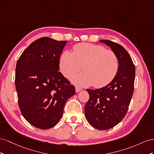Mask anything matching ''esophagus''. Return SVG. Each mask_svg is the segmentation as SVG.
<instances>
[{"mask_svg": "<svg viewBox=\"0 0 154 154\" xmlns=\"http://www.w3.org/2000/svg\"><path fill=\"white\" fill-rule=\"evenodd\" d=\"M81 90H82L81 88L76 86V88H75V91H76V92H79V91H80Z\"/></svg>", "mask_w": 154, "mask_h": 154, "instance_id": "obj_1", "label": "esophagus"}]
</instances>
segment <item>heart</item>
<instances>
[{"label":"heart","mask_w":154,"mask_h":154,"mask_svg":"<svg viewBox=\"0 0 154 154\" xmlns=\"http://www.w3.org/2000/svg\"><path fill=\"white\" fill-rule=\"evenodd\" d=\"M59 66L60 72L66 78L72 77L82 68L85 70L74 77L73 81L76 84L101 88L114 79L119 63L113 51L101 45L81 43L73 47V52L65 51L61 55Z\"/></svg>","instance_id":"1"}]
</instances>
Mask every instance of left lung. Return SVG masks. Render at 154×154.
<instances>
[{
  "instance_id": "1",
  "label": "left lung",
  "mask_w": 154,
  "mask_h": 154,
  "mask_svg": "<svg viewBox=\"0 0 154 154\" xmlns=\"http://www.w3.org/2000/svg\"><path fill=\"white\" fill-rule=\"evenodd\" d=\"M118 57L119 67L114 79L103 88L87 89L90 98L85 105V116L94 128L105 130L116 126L128 109L134 89L135 68L125 48L109 40H101Z\"/></svg>"
}]
</instances>
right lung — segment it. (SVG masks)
<instances>
[{
  "label": "right lung",
  "instance_id": "right-lung-1",
  "mask_svg": "<svg viewBox=\"0 0 154 154\" xmlns=\"http://www.w3.org/2000/svg\"><path fill=\"white\" fill-rule=\"evenodd\" d=\"M66 41L42 37L33 42L17 60L15 87L22 115L36 128H52L63 116L75 86L59 72Z\"/></svg>",
  "mask_w": 154,
  "mask_h": 154
}]
</instances>
